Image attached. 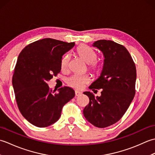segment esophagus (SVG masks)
I'll return each instance as SVG.
<instances>
[{"label":"esophagus","mask_w":155,"mask_h":155,"mask_svg":"<svg viewBox=\"0 0 155 155\" xmlns=\"http://www.w3.org/2000/svg\"><path fill=\"white\" fill-rule=\"evenodd\" d=\"M82 94V92L81 91H75V95L77 97L80 96V95Z\"/></svg>","instance_id":"obj_1"}]
</instances>
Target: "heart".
Returning a JSON list of instances; mask_svg holds the SVG:
<instances>
[{
	"instance_id": "obj_1",
	"label": "heart",
	"mask_w": 155,
	"mask_h": 155,
	"mask_svg": "<svg viewBox=\"0 0 155 155\" xmlns=\"http://www.w3.org/2000/svg\"><path fill=\"white\" fill-rule=\"evenodd\" d=\"M77 53L88 64V68L94 74H99L102 69V64L96 59L97 57V53L93 49L87 45H81L77 49ZM70 60V55L66 54L62 57L61 66L62 69L67 67L68 62ZM91 81V77L88 74H74L69 77L67 80V83L71 87L77 89H81L85 84H88Z\"/></svg>"
}]
</instances>
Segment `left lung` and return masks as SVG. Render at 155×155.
I'll return each instance as SVG.
<instances>
[{
	"instance_id": "8db88e82",
	"label": "left lung",
	"mask_w": 155,
	"mask_h": 155,
	"mask_svg": "<svg viewBox=\"0 0 155 155\" xmlns=\"http://www.w3.org/2000/svg\"><path fill=\"white\" fill-rule=\"evenodd\" d=\"M93 47L103 52L104 62L100 77L89 87L102 88L101 97L89 91L84 94L89 103L83 110L87 120L98 128H105L119 120L129 107L135 94L136 67L124 46L112 41L99 40Z\"/></svg>"
}]
</instances>
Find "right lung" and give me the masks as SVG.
Masks as SVG:
<instances>
[{
    "label": "right lung",
    "mask_w": 155,
    "mask_h": 155,
    "mask_svg": "<svg viewBox=\"0 0 155 155\" xmlns=\"http://www.w3.org/2000/svg\"><path fill=\"white\" fill-rule=\"evenodd\" d=\"M74 45L43 38L27 45L18 56L12 77L16 103L22 116L36 127L56 123L64 105L74 97L70 87L58 88L56 93L47 84L61 72L62 56Z\"/></svg>",
    "instance_id": "right-lung-1"
}]
</instances>
